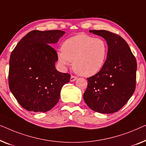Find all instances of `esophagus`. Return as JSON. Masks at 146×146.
I'll list each match as a JSON object with an SVG mask.
<instances>
[{
  "label": "esophagus",
  "mask_w": 146,
  "mask_h": 146,
  "mask_svg": "<svg viewBox=\"0 0 146 146\" xmlns=\"http://www.w3.org/2000/svg\"><path fill=\"white\" fill-rule=\"evenodd\" d=\"M77 78L76 77H75V76H73V75L71 76V78H70V81H71V82L75 81H76V80H77Z\"/></svg>",
  "instance_id": "1"
}]
</instances>
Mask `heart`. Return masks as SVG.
Wrapping results in <instances>:
<instances>
[{
	"label": "heart",
	"mask_w": 146,
	"mask_h": 146,
	"mask_svg": "<svg viewBox=\"0 0 146 146\" xmlns=\"http://www.w3.org/2000/svg\"><path fill=\"white\" fill-rule=\"evenodd\" d=\"M107 53L108 45L102 39L79 34L65 41L62 50L57 52V59L63 67L73 61V69L76 73L91 77L103 67Z\"/></svg>",
	"instance_id": "b5f03b06"
}]
</instances>
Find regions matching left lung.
Returning a JSON list of instances; mask_svg holds the SVG:
<instances>
[{
    "label": "left lung",
    "instance_id": "left-lung-1",
    "mask_svg": "<svg viewBox=\"0 0 146 146\" xmlns=\"http://www.w3.org/2000/svg\"><path fill=\"white\" fill-rule=\"evenodd\" d=\"M89 32L104 38L108 53L99 72L87 78L84 100L94 111L114 113L126 104L135 91L136 59L122 37L107 30Z\"/></svg>",
    "mask_w": 146,
    "mask_h": 146
}]
</instances>
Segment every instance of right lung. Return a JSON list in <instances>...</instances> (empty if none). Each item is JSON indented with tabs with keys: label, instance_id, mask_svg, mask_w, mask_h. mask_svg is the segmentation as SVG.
I'll use <instances>...</instances> for the list:
<instances>
[{
	"label": "right lung",
	"instance_id": "add662e5",
	"mask_svg": "<svg viewBox=\"0 0 146 146\" xmlns=\"http://www.w3.org/2000/svg\"><path fill=\"white\" fill-rule=\"evenodd\" d=\"M61 30L30 32L11 53L9 83L11 93L28 111H48L60 98L61 88L70 81L69 73L55 69L57 44L65 34Z\"/></svg>",
	"mask_w": 146,
	"mask_h": 146
}]
</instances>
